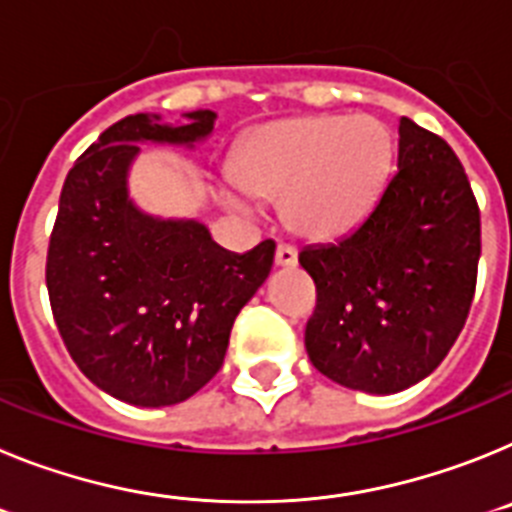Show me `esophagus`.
Wrapping results in <instances>:
<instances>
[{"mask_svg":"<svg viewBox=\"0 0 512 512\" xmlns=\"http://www.w3.org/2000/svg\"><path fill=\"white\" fill-rule=\"evenodd\" d=\"M299 262V252H296V247L293 244H278V250H275V265L278 268H293Z\"/></svg>","mask_w":512,"mask_h":512,"instance_id":"34e87169","label":"esophagus"}]
</instances>
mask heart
I'll return each mask as SVG.
<instances>
[{
	"label": "heart",
	"mask_w": 512,
	"mask_h": 512,
	"mask_svg": "<svg viewBox=\"0 0 512 512\" xmlns=\"http://www.w3.org/2000/svg\"><path fill=\"white\" fill-rule=\"evenodd\" d=\"M394 144L376 118H288L247 133L231 154L229 177L250 198L281 199L291 231L332 242L353 231L379 198ZM229 206L242 198L226 195Z\"/></svg>",
	"instance_id": "1"
}]
</instances>
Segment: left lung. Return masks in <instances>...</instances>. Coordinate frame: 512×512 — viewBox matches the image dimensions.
Listing matches in <instances>:
<instances>
[{
  "instance_id": "8db88e82",
  "label": "left lung",
  "mask_w": 512,
  "mask_h": 512,
  "mask_svg": "<svg viewBox=\"0 0 512 512\" xmlns=\"http://www.w3.org/2000/svg\"><path fill=\"white\" fill-rule=\"evenodd\" d=\"M397 167L353 234L299 252L317 286L306 353L327 379L368 394L441 366L469 317L482 252L477 198L451 146L402 118Z\"/></svg>"
}]
</instances>
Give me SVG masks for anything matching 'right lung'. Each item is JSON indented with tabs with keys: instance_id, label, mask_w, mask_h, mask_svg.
I'll return each mask as SVG.
<instances>
[{
	"instance_id": "right-lung-1",
	"label": "right lung",
	"mask_w": 512,
	"mask_h": 512,
	"mask_svg": "<svg viewBox=\"0 0 512 512\" xmlns=\"http://www.w3.org/2000/svg\"><path fill=\"white\" fill-rule=\"evenodd\" d=\"M188 126L128 115L66 175L46 257L53 319L79 371L139 407L185 402L224 366L242 306L273 268L275 242L244 255L198 221H157L133 208L126 172L139 141L193 144L216 115Z\"/></svg>"
}]
</instances>
